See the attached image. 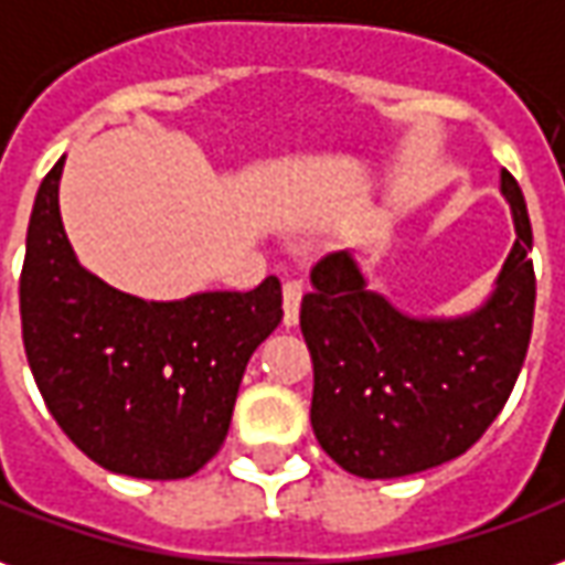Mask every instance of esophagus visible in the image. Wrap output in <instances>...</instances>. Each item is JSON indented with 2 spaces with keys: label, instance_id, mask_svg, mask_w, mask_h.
Segmentation results:
<instances>
[{
  "label": "esophagus",
  "instance_id": "esophagus-1",
  "mask_svg": "<svg viewBox=\"0 0 565 565\" xmlns=\"http://www.w3.org/2000/svg\"><path fill=\"white\" fill-rule=\"evenodd\" d=\"M301 298H305V282H301V279H286V282H282V320H286V326H295V322H298Z\"/></svg>",
  "mask_w": 565,
  "mask_h": 565
}]
</instances>
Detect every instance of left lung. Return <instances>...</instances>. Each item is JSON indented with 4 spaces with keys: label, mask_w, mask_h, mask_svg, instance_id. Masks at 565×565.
<instances>
[{
    "label": "left lung",
    "mask_w": 565,
    "mask_h": 565,
    "mask_svg": "<svg viewBox=\"0 0 565 565\" xmlns=\"http://www.w3.org/2000/svg\"><path fill=\"white\" fill-rule=\"evenodd\" d=\"M516 243L492 298L458 320H412L365 289L356 260L329 252L310 270L301 332L313 360L310 424L334 465L394 480L465 455L511 396L535 317L532 224L501 171Z\"/></svg>",
    "instance_id": "8db88e82"
}]
</instances>
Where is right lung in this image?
I'll use <instances>...</instances> for the list:
<instances>
[{"label": "right lung", "mask_w": 565, "mask_h": 565, "mask_svg": "<svg viewBox=\"0 0 565 565\" xmlns=\"http://www.w3.org/2000/svg\"><path fill=\"white\" fill-rule=\"evenodd\" d=\"M64 159L42 178L26 227L21 329L45 406L95 465L184 480L231 427L248 356L282 320V286L143 301L79 267L57 209Z\"/></svg>", "instance_id": "obj_1"}]
</instances>
